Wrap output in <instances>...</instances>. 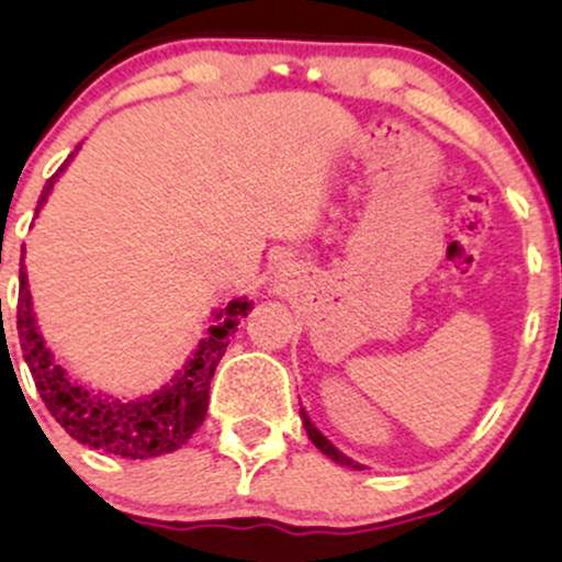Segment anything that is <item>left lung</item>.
Masks as SVG:
<instances>
[{"mask_svg": "<svg viewBox=\"0 0 562 562\" xmlns=\"http://www.w3.org/2000/svg\"><path fill=\"white\" fill-rule=\"evenodd\" d=\"M301 417H303V428H306V434H308V438H312V443H314V447H317V449L322 451V454H327V457H330V460H335V462H340V465H346V468H353V470H362V465H357V462H353V460H348V457H346V454H340V451H338V449H335V447H333V443H330V441H327V438H325V436H322L317 428H314V423H312V420H308V417H306V412H303V409H301Z\"/></svg>", "mask_w": 562, "mask_h": 562, "instance_id": "8db88e82", "label": "left lung"}]
</instances>
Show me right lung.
Masks as SVG:
<instances>
[{"label": "right lung", "mask_w": 562, "mask_h": 562, "mask_svg": "<svg viewBox=\"0 0 562 562\" xmlns=\"http://www.w3.org/2000/svg\"><path fill=\"white\" fill-rule=\"evenodd\" d=\"M68 160L47 179L42 198H38V209L44 205ZM248 308L250 303L245 299L232 301L222 314H216L218 322L209 327V338L200 340L198 351L192 353L184 370L166 389L156 391L153 396H142L137 402H113V398L94 396L81 385L70 383L66 370L55 362L36 330L29 277L23 269L21 293H18V338H21L23 359L34 375L38 396L70 438L92 449L108 451V454L126 457V460H147V457L179 449L203 425L205 409H209L211 378H214L218 359L227 351L229 335L240 325V317L248 314Z\"/></svg>", "instance_id": "1"}]
</instances>
